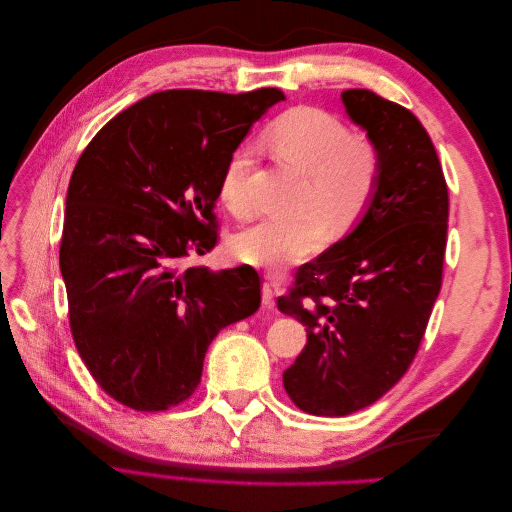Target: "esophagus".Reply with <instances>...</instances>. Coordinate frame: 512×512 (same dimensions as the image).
Segmentation results:
<instances>
[{
	"mask_svg": "<svg viewBox=\"0 0 512 512\" xmlns=\"http://www.w3.org/2000/svg\"><path fill=\"white\" fill-rule=\"evenodd\" d=\"M262 305H265L267 309H271L275 305V290H273V284H269V282L262 284Z\"/></svg>",
	"mask_w": 512,
	"mask_h": 512,
	"instance_id": "34e87169",
	"label": "esophagus"
}]
</instances>
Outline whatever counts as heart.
Instances as JSON below:
<instances>
[{
  "label": "heart",
  "mask_w": 512,
  "mask_h": 512,
  "mask_svg": "<svg viewBox=\"0 0 512 512\" xmlns=\"http://www.w3.org/2000/svg\"><path fill=\"white\" fill-rule=\"evenodd\" d=\"M267 141L286 164L307 177L305 207H314L324 220L346 228L359 220L376 190L380 158L363 136H350L335 115L301 106L277 119ZM250 173V151L239 147L228 158L220 194L232 211H247L245 181ZM324 239V228L307 215L301 220H262L239 232L232 252L247 265L280 271L314 254Z\"/></svg>",
  "instance_id": "heart-1"
}]
</instances>
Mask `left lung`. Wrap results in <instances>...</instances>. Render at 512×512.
<instances>
[{"instance_id":"left-lung-1","label":"left lung","mask_w":512,"mask_h":512,"mask_svg":"<svg viewBox=\"0 0 512 512\" xmlns=\"http://www.w3.org/2000/svg\"><path fill=\"white\" fill-rule=\"evenodd\" d=\"M346 113L376 147V190L356 226L277 299L307 344L284 389L307 414L346 416L393 389L421 346L442 286L448 190L423 123L369 89L342 91Z\"/></svg>"}]
</instances>
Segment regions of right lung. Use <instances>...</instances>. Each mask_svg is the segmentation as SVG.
Segmentation results:
<instances>
[{
  "label": "right lung",
  "mask_w": 512,
  "mask_h": 512,
  "mask_svg": "<svg viewBox=\"0 0 512 512\" xmlns=\"http://www.w3.org/2000/svg\"><path fill=\"white\" fill-rule=\"evenodd\" d=\"M280 89H168L113 117L74 166L59 269L89 374L119 404L188 399L213 337L260 307L250 267L179 269L218 241L222 173Z\"/></svg>",
  "instance_id": "obj_1"
}]
</instances>
